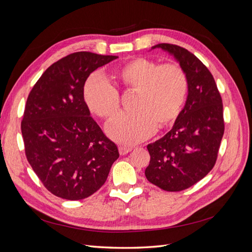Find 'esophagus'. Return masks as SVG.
I'll return each instance as SVG.
<instances>
[{
	"instance_id": "1",
	"label": "esophagus",
	"mask_w": 252,
	"mask_h": 252,
	"mask_svg": "<svg viewBox=\"0 0 252 252\" xmlns=\"http://www.w3.org/2000/svg\"><path fill=\"white\" fill-rule=\"evenodd\" d=\"M131 150H132V148L128 147V146H120L119 147V152L121 156H125L128 154V152H130Z\"/></svg>"
}]
</instances>
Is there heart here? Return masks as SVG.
Segmentation results:
<instances>
[{
	"instance_id": "heart-1",
	"label": "heart",
	"mask_w": 252,
	"mask_h": 252,
	"mask_svg": "<svg viewBox=\"0 0 252 252\" xmlns=\"http://www.w3.org/2000/svg\"><path fill=\"white\" fill-rule=\"evenodd\" d=\"M128 90L136 91L131 112H121L106 127L110 138L120 144L143 142L177 120L188 94V79L179 65H161L154 60L136 58L114 72ZM84 100L91 112L109 119L119 110L117 88L100 74L88 78L84 85Z\"/></svg>"
}]
</instances>
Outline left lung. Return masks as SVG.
Wrapping results in <instances>:
<instances>
[{"mask_svg": "<svg viewBox=\"0 0 252 252\" xmlns=\"http://www.w3.org/2000/svg\"><path fill=\"white\" fill-rule=\"evenodd\" d=\"M179 63L188 79L184 108L169 132L148 144L146 179L166 191H181L202 180L216 164L224 134L223 104L212 74L187 49L158 44Z\"/></svg>", "mask_w": 252, "mask_h": 252, "instance_id": "left-lung-1", "label": "left lung"}]
</instances>
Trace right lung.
<instances>
[{"mask_svg":"<svg viewBox=\"0 0 252 252\" xmlns=\"http://www.w3.org/2000/svg\"><path fill=\"white\" fill-rule=\"evenodd\" d=\"M118 58L71 53L48 67L28 95L21 124L26 157L43 185L62 199L94 194L119 158L83 94L90 73Z\"/></svg>","mask_w":252,"mask_h":252,"instance_id":"1","label":"right lung"}]
</instances>
